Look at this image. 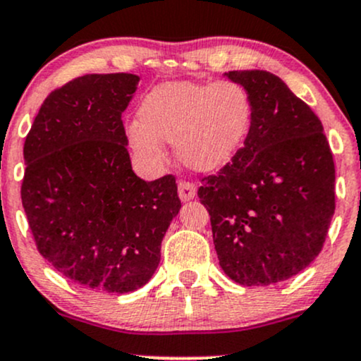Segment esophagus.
Returning <instances> with one entry per match:
<instances>
[{"label":"esophagus","mask_w":361,"mask_h":361,"mask_svg":"<svg viewBox=\"0 0 361 361\" xmlns=\"http://www.w3.org/2000/svg\"><path fill=\"white\" fill-rule=\"evenodd\" d=\"M195 195H197V186L190 183V181H180V185H178V197H180L181 202L193 200Z\"/></svg>","instance_id":"34e87169"}]
</instances>
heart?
Returning a JSON list of instances; mask_svg holds the SVG:
<instances>
[{
	"instance_id": "heart-1",
	"label": "heart",
	"mask_w": 361,
	"mask_h": 361,
	"mask_svg": "<svg viewBox=\"0 0 361 361\" xmlns=\"http://www.w3.org/2000/svg\"><path fill=\"white\" fill-rule=\"evenodd\" d=\"M250 117L247 94L234 82H166L140 103L139 122L127 127V139L146 163H159L163 142H175V154L186 168L215 171L239 151Z\"/></svg>"
}]
</instances>
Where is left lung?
<instances>
[{"instance_id": "8db88e82", "label": "left lung", "mask_w": 361, "mask_h": 361, "mask_svg": "<svg viewBox=\"0 0 361 361\" xmlns=\"http://www.w3.org/2000/svg\"><path fill=\"white\" fill-rule=\"evenodd\" d=\"M251 109L243 147L198 198L212 224L219 264L239 285L297 275L321 252L334 215V161L321 120L275 74L224 73Z\"/></svg>"}]
</instances>
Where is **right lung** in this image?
Instances as JSON below:
<instances>
[{
    "mask_svg": "<svg viewBox=\"0 0 361 361\" xmlns=\"http://www.w3.org/2000/svg\"><path fill=\"white\" fill-rule=\"evenodd\" d=\"M140 78L86 74L52 91L25 139L22 204L37 250L85 288L147 283L181 209L171 175L144 181L130 164L122 114Z\"/></svg>",
    "mask_w": 361,
    "mask_h": 361,
    "instance_id": "right-lung-1",
    "label": "right lung"
}]
</instances>
